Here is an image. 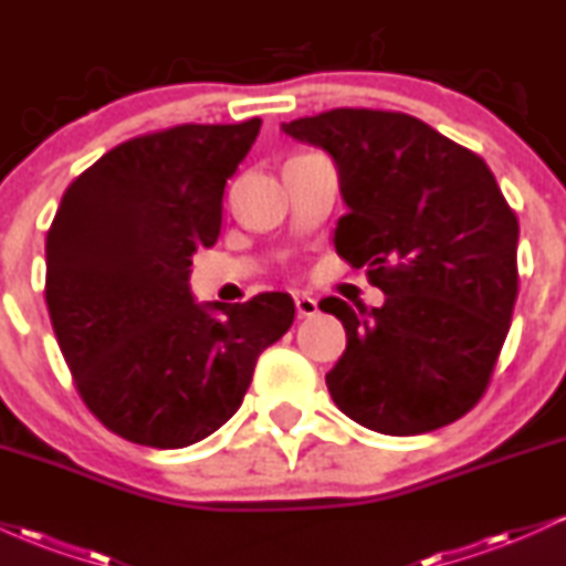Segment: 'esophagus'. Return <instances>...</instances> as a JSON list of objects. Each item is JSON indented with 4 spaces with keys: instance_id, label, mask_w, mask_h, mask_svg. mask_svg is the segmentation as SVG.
<instances>
[{
    "instance_id": "34e87169",
    "label": "esophagus",
    "mask_w": 566,
    "mask_h": 566,
    "mask_svg": "<svg viewBox=\"0 0 566 566\" xmlns=\"http://www.w3.org/2000/svg\"><path fill=\"white\" fill-rule=\"evenodd\" d=\"M295 308H297V316H301V319H308V316H314L316 311H319V303L308 295H295Z\"/></svg>"
}]
</instances>
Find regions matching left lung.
<instances>
[{
  "label": "left lung",
  "instance_id": "obj_1",
  "mask_svg": "<svg viewBox=\"0 0 566 566\" xmlns=\"http://www.w3.org/2000/svg\"><path fill=\"white\" fill-rule=\"evenodd\" d=\"M333 157L348 212L335 250L382 290L380 308L324 297L346 327L327 373L343 415L415 437L482 399L518 292V220L469 148L415 116L333 108L282 125Z\"/></svg>",
  "mask_w": 566,
  "mask_h": 566
}]
</instances>
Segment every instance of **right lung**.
I'll return each instance as SVG.
<instances>
[{
	"instance_id": "add662e5",
	"label": "right lung",
	"mask_w": 566,
	"mask_h": 566,
	"mask_svg": "<svg viewBox=\"0 0 566 566\" xmlns=\"http://www.w3.org/2000/svg\"><path fill=\"white\" fill-rule=\"evenodd\" d=\"M261 133L180 125L103 154L48 231L50 319L90 412L122 439L180 450L242 407L258 356L290 329L287 292L197 303L191 255L218 242L223 188Z\"/></svg>"
}]
</instances>
